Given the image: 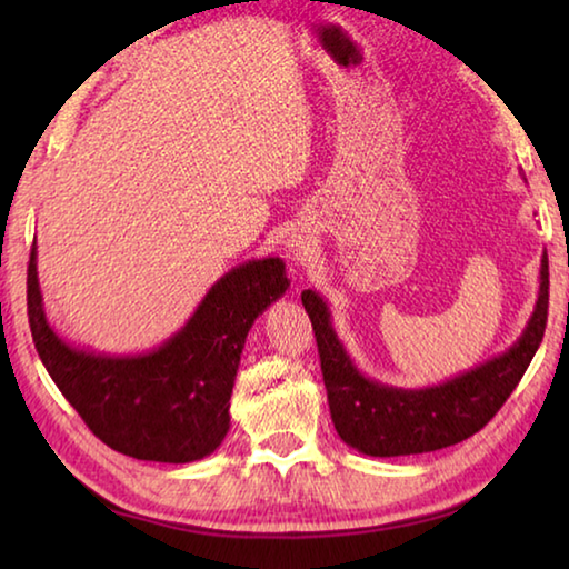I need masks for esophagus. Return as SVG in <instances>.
Segmentation results:
<instances>
[{"label":"esophagus","mask_w":569,"mask_h":569,"mask_svg":"<svg viewBox=\"0 0 569 569\" xmlns=\"http://www.w3.org/2000/svg\"><path fill=\"white\" fill-rule=\"evenodd\" d=\"M288 256L293 258V261H306V256H308V246L303 243V240H291V243H288Z\"/></svg>","instance_id":"obj_1"}]
</instances>
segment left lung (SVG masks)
<instances>
[{
	"label": "left lung",
	"mask_w": 569,
	"mask_h": 569,
	"mask_svg": "<svg viewBox=\"0 0 569 569\" xmlns=\"http://www.w3.org/2000/svg\"><path fill=\"white\" fill-rule=\"evenodd\" d=\"M547 256L539 263L535 311L519 339L485 363L431 387L403 389L381 383L353 363L333 329L331 308L313 288L301 293L321 353V371L333 427L343 445L366 457H407L437 451L485 427L525 377L545 336L550 301Z\"/></svg>",
	"instance_id": "left-lung-1"
}]
</instances>
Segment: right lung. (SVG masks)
<instances>
[{"instance_id": "1", "label": "right lung", "mask_w": 569, "mask_h": 569, "mask_svg": "<svg viewBox=\"0 0 569 569\" xmlns=\"http://www.w3.org/2000/svg\"><path fill=\"white\" fill-rule=\"evenodd\" d=\"M288 286L281 258H250L220 276L156 349L108 353L67 341L47 319L34 243L27 313L47 373L94 437L134 459L188 465L223 445L248 331Z\"/></svg>"}]
</instances>
